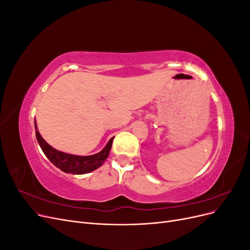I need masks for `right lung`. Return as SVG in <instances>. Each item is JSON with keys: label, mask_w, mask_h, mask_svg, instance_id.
<instances>
[{"label": "right lung", "mask_w": 250, "mask_h": 250, "mask_svg": "<svg viewBox=\"0 0 250 250\" xmlns=\"http://www.w3.org/2000/svg\"><path fill=\"white\" fill-rule=\"evenodd\" d=\"M35 129H37L36 126ZM35 134L42 152L49 158V161L53 165L56 166L58 169L65 173L72 174H85L101 167L102 164L105 162V160H106L109 154L113 140V138H111L107 143V145L105 146V148L99 153L89 156H78L67 154L54 149L42 138V135L39 131L35 130Z\"/></svg>", "instance_id": "right-lung-1"}]
</instances>
